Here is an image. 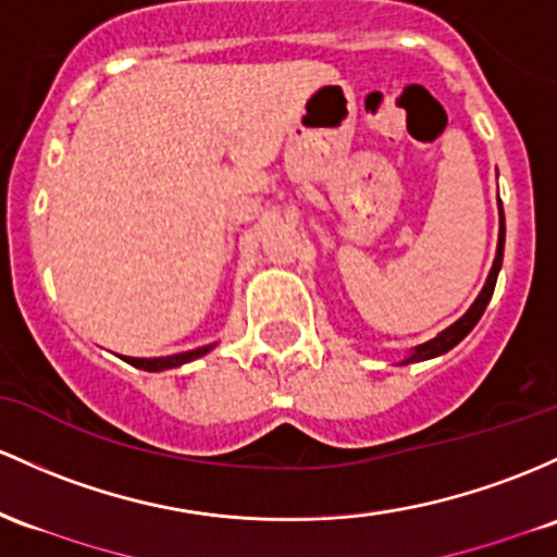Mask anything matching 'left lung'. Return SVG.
Here are the masks:
<instances>
[{
    "mask_svg": "<svg viewBox=\"0 0 557 557\" xmlns=\"http://www.w3.org/2000/svg\"><path fill=\"white\" fill-rule=\"evenodd\" d=\"M503 250H505V213H503V206H499V240H497V256H494V264H492V272H488L484 288H481L479 298L473 301V307H470L466 314L460 317L457 322H451L447 330H442V333L436 335V338L425 341V344L414 346L412 351L407 354L405 359H401L399 364H412V362H425V359H433V357H442V354H447L449 348H455L460 344L462 338L479 325L481 314H484L488 301H492V293H494V285H497V274L499 269H503Z\"/></svg>",
    "mask_w": 557,
    "mask_h": 557,
    "instance_id": "8db88e82",
    "label": "left lung"
}]
</instances>
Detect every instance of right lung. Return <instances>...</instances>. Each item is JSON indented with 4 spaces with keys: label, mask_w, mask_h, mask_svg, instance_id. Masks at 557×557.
Wrapping results in <instances>:
<instances>
[{
    "label": "right lung",
    "mask_w": 557,
    "mask_h": 557,
    "mask_svg": "<svg viewBox=\"0 0 557 557\" xmlns=\"http://www.w3.org/2000/svg\"><path fill=\"white\" fill-rule=\"evenodd\" d=\"M213 346H216V344L193 348V351L171 354V357H152V359H145V357H121V359H124V362H129L132 368L148 370V372H161V370H171V368H180V364L193 362V359H198V357H203V354H209Z\"/></svg>",
    "instance_id": "add662e5"
}]
</instances>
